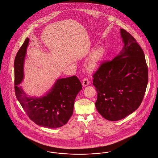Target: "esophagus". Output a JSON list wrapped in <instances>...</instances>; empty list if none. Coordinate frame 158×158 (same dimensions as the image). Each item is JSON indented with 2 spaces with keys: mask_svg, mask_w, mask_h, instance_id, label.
I'll return each instance as SVG.
<instances>
[{
  "mask_svg": "<svg viewBox=\"0 0 158 158\" xmlns=\"http://www.w3.org/2000/svg\"><path fill=\"white\" fill-rule=\"evenodd\" d=\"M89 82V80L87 78H84V79H83V81H82V85L84 86H86L88 85Z\"/></svg>",
  "mask_w": 158,
  "mask_h": 158,
  "instance_id": "obj_1",
  "label": "esophagus"
}]
</instances>
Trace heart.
<instances>
[{
    "mask_svg": "<svg viewBox=\"0 0 158 158\" xmlns=\"http://www.w3.org/2000/svg\"><path fill=\"white\" fill-rule=\"evenodd\" d=\"M107 54V50L103 47L101 46L94 50L87 62L86 66L89 70H95L98 67L100 63L105 59Z\"/></svg>",
    "mask_w": 158,
    "mask_h": 158,
    "instance_id": "obj_1",
    "label": "heart"
}]
</instances>
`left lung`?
Segmentation results:
<instances>
[{
    "label": "left lung",
    "mask_w": 158,
    "mask_h": 158,
    "mask_svg": "<svg viewBox=\"0 0 158 158\" xmlns=\"http://www.w3.org/2000/svg\"><path fill=\"white\" fill-rule=\"evenodd\" d=\"M124 46L111 61L103 62L93 75L98 112L109 121H118L140 106L148 84L144 52L129 32L120 29Z\"/></svg>",
    "instance_id": "obj_1"
}]
</instances>
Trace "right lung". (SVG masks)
<instances>
[{
	"instance_id": "1",
	"label": "right lung",
	"mask_w": 158,
	"mask_h": 158,
	"mask_svg": "<svg viewBox=\"0 0 158 158\" xmlns=\"http://www.w3.org/2000/svg\"><path fill=\"white\" fill-rule=\"evenodd\" d=\"M29 39L26 38L14 60L15 96L29 118L38 126L58 128L65 125L73 112L74 100L82 89L76 76L57 79L43 96H30L20 84L24 79V62Z\"/></svg>"
}]
</instances>
